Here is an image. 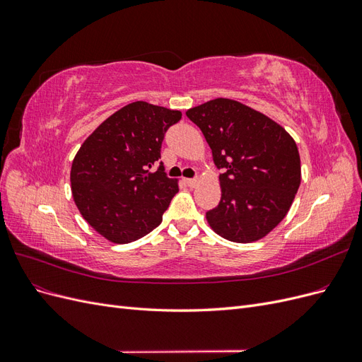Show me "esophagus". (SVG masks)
<instances>
[{"label":"esophagus","instance_id":"1","mask_svg":"<svg viewBox=\"0 0 362 362\" xmlns=\"http://www.w3.org/2000/svg\"><path fill=\"white\" fill-rule=\"evenodd\" d=\"M184 181H185V184L189 185V187H194V185L198 184V180H196V178H185Z\"/></svg>","mask_w":362,"mask_h":362}]
</instances>
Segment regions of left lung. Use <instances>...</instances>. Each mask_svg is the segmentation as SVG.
<instances>
[{"label": "left lung", "instance_id": "1", "mask_svg": "<svg viewBox=\"0 0 362 362\" xmlns=\"http://www.w3.org/2000/svg\"><path fill=\"white\" fill-rule=\"evenodd\" d=\"M222 169L221 202L206 211L214 231L235 243L267 235L286 214L300 185V157L275 120L226 98L187 110Z\"/></svg>", "mask_w": 362, "mask_h": 362}]
</instances>
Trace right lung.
<instances>
[{
  "mask_svg": "<svg viewBox=\"0 0 362 362\" xmlns=\"http://www.w3.org/2000/svg\"><path fill=\"white\" fill-rule=\"evenodd\" d=\"M181 112L131 103L86 139L72 163L74 201L95 231L125 245L149 234L178 193L164 172L161 144ZM159 164L156 173L150 169Z\"/></svg>",
  "mask_w": 362,
  "mask_h": 362,
  "instance_id": "add662e5",
  "label": "right lung"
}]
</instances>
